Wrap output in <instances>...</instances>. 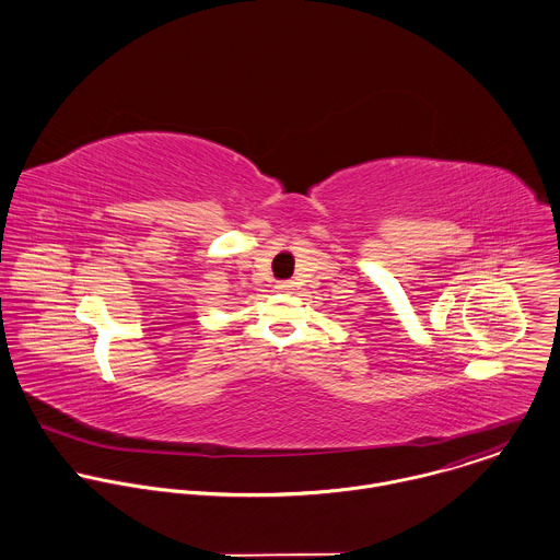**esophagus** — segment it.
Instances as JSON below:
<instances>
[{
    "label": "esophagus",
    "mask_w": 560,
    "mask_h": 560,
    "mask_svg": "<svg viewBox=\"0 0 560 560\" xmlns=\"http://www.w3.org/2000/svg\"><path fill=\"white\" fill-rule=\"evenodd\" d=\"M290 288H292L290 281H279V283H277V290H279V292H288Z\"/></svg>",
    "instance_id": "1"
}]
</instances>
